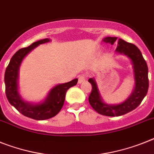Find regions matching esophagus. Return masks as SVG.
<instances>
[{"mask_svg":"<svg viewBox=\"0 0 154 154\" xmlns=\"http://www.w3.org/2000/svg\"><path fill=\"white\" fill-rule=\"evenodd\" d=\"M85 76L83 74V75H80L79 76V78H78V84H82V83H84V81H85Z\"/></svg>","mask_w":154,"mask_h":154,"instance_id":"34e87169","label":"esophagus"}]
</instances>
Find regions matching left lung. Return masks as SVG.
Masks as SVG:
<instances>
[{
    "mask_svg": "<svg viewBox=\"0 0 154 154\" xmlns=\"http://www.w3.org/2000/svg\"><path fill=\"white\" fill-rule=\"evenodd\" d=\"M103 41L111 45L117 43L116 53L125 55L131 60L134 70V88L131 95L124 101L117 104H109L103 101L95 78L91 77L88 80L92 86L89 103L94 110L100 114L108 117H119L136 109L147 94L149 87L147 64L140 51L134 44L126 42L120 38L117 39L116 37H104Z\"/></svg>",
    "mask_w": 154,
    "mask_h": 154,
    "instance_id": "obj_1",
    "label": "left lung"
}]
</instances>
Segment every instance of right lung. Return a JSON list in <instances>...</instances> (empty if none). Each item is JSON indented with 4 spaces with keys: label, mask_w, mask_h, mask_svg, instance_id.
<instances>
[{
    "label": "right lung",
    "mask_w": 154,
    "mask_h": 154,
    "mask_svg": "<svg viewBox=\"0 0 154 154\" xmlns=\"http://www.w3.org/2000/svg\"><path fill=\"white\" fill-rule=\"evenodd\" d=\"M51 41L49 38L40 40L30 44L27 48L17 51L11 57L5 70V91L9 103L21 114L34 120H48L56 116L63 106L67 90L75 86L78 81V79L76 78L70 82L54 86L50 90L45 99L38 103L29 102L22 98L19 92L18 85L19 70L22 61L30 51L40 44Z\"/></svg>",
    "instance_id": "1"
}]
</instances>
